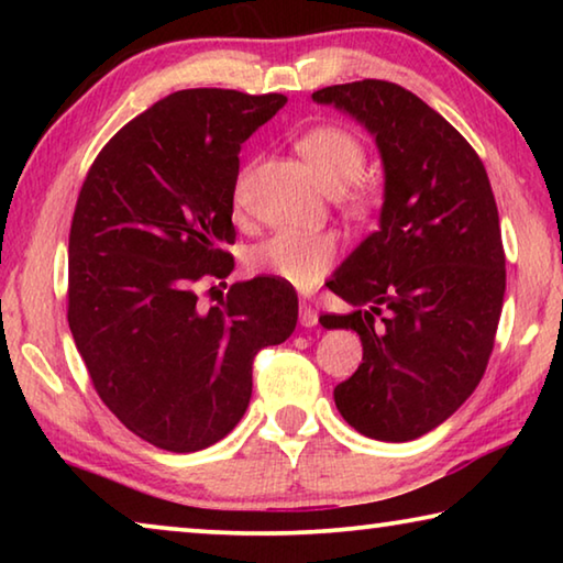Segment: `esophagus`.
I'll return each instance as SVG.
<instances>
[{
    "instance_id": "esophagus-1",
    "label": "esophagus",
    "mask_w": 563,
    "mask_h": 563,
    "mask_svg": "<svg viewBox=\"0 0 563 563\" xmlns=\"http://www.w3.org/2000/svg\"><path fill=\"white\" fill-rule=\"evenodd\" d=\"M300 325L302 328H316L318 325V310L305 300H300Z\"/></svg>"
}]
</instances>
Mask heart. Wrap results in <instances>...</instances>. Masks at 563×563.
Masks as SVG:
<instances>
[{"label":"heart","mask_w":563,"mask_h":563,"mask_svg":"<svg viewBox=\"0 0 563 563\" xmlns=\"http://www.w3.org/2000/svg\"><path fill=\"white\" fill-rule=\"evenodd\" d=\"M298 154L330 194L345 190L355 211H367L375 201L373 186L360 178L367 164V148L357 133L325 123L305 131L298 139ZM245 174L235 184V203H243ZM338 258V238L332 233L280 231L255 243L245 253V268L253 275L283 280L295 288H312Z\"/></svg>","instance_id":"b5f03b06"}]
</instances>
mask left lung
<instances>
[{
    "label": "left lung",
    "instance_id": "8db88e82",
    "mask_svg": "<svg viewBox=\"0 0 563 563\" xmlns=\"http://www.w3.org/2000/svg\"><path fill=\"white\" fill-rule=\"evenodd\" d=\"M312 99L355 117L385 164L379 231L328 283L355 310L322 316V328L362 340V365L332 395L360 434L417 440L474 393L497 338L507 258L487 168L399 84L362 79Z\"/></svg>",
    "mask_w": 563,
    "mask_h": 563
}]
</instances>
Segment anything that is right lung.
<instances>
[{
	"label": "right lung",
	"mask_w": 563,
	"mask_h": 563,
	"mask_svg": "<svg viewBox=\"0 0 563 563\" xmlns=\"http://www.w3.org/2000/svg\"><path fill=\"white\" fill-rule=\"evenodd\" d=\"M283 93L184 89L99 151L69 231V328L119 422L166 452H198L241 422L253 360L298 322L275 278L233 283L203 310L196 285L233 271L238 151Z\"/></svg>",
	"instance_id": "1"
}]
</instances>
